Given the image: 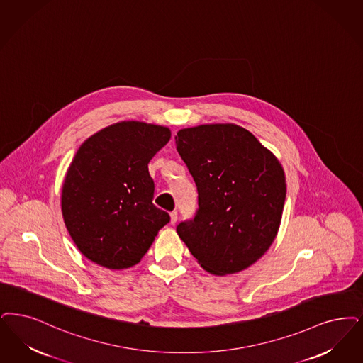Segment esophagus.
<instances>
[{"mask_svg":"<svg viewBox=\"0 0 363 363\" xmlns=\"http://www.w3.org/2000/svg\"><path fill=\"white\" fill-rule=\"evenodd\" d=\"M177 220H178V213H177L175 211H173V212L170 213V223H172V224H175V223H177Z\"/></svg>","mask_w":363,"mask_h":363,"instance_id":"esophagus-1","label":"esophagus"}]
</instances>
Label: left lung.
Wrapping results in <instances>:
<instances>
[{
  "label": "left lung",
  "mask_w": 363,
  "mask_h": 363,
  "mask_svg": "<svg viewBox=\"0 0 363 363\" xmlns=\"http://www.w3.org/2000/svg\"><path fill=\"white\" fill-rule=\"evenodd\" d=\"M175 145L199 191L194 218L177 233L206 272L245 270L276 239L286 197L281 163L236 124L178 130Z\"/></svg>",
  "instance_id": "obj_1"
}]
</instances>
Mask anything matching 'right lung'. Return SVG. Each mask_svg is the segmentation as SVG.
Wrapping results in <instances>:
<instances>
[{
    "label": "right lung",
    "instance_id": "add662e5",
    "mask_svg": "<svg viewBox=\"0 0 363 363\" xmlns=\"http://www.w3.org/2000/svg\"><path fill=\"white\" fill-rule=\"evenodd\" d=\"M170 130L121 121L78 148L62 188V215L75 246L100 266L120 270L139 263L170 221L152 203L148 163L170 140Z\"/></svg>",
    "mask_w": 363,
    "mask_h": 363
}]
</instances>
